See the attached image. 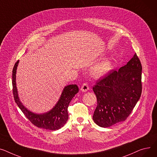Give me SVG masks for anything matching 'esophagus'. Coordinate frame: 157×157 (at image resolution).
Here are the masks:
<instances>
[{
    "label": "esophagus",
    "instance_id": "obj_1",
    "mask_svg": "<svg viewBox=\"0 0 157 157\" xmlns=\"http://www.w3.org/2000/svg\"><path fill=\"white\" fill-rule=\"evenodd\" d=\"M89 86H88V84H86V83H85V84H83L80 88V90L82 92H86L89 90Z\"/></svg>",
    "mask_w": 157,
    "mask_h": 157
}]
</instances>
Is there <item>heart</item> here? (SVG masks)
Masks as SVG:
<instances>
[{
    "instance_id": "1",
    "label": "heart",
    "mask_w": 157,
    "mask_h": 157,
    "mask_svg": "<svg viewBox=\"0 0 157 157\" xmlns=\"http://www.w3.org/2000/svg\"><path fill=\"white\" fill-rule=\"evenodd\" d=\"M113 61L111 58L104 59L97 63L92 68L91 75L95 78H100L106 75L113 68Z\"/></svg>"
}]
</instances>
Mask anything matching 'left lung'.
I'll use <instances>...</instances> for the list:
<instances>
[{"label": "left lung", "mask_w": 157, "mask_h": 157, "mask_svg": "<svg viewBox=\"0 0 157 157\" xmlns=\"http://www.w3.org/2000/svg\"><path fill=\"white\" fill-rule=\"evenodd\" d=\"M141 71L135 54L125 65L96 82L93 89L98 104L93 118L98 125L106 128L125 121L141 97Z\"/></svg>", "instance_id": "obj_1"}]
</instances>
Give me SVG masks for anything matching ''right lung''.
<instances>
[{"instance_id":"right-lung-1","label":"right lung","mask_w":157,"mask_h":157,"mask_svg":"<svg viewBox=\"0 0 157 157\" xmlns=\"http://www.w3.org/2000/svg\"><path fill=\"white\" fill-rule=\"evenodd\" d=\"M18 64H19V61L15 63L13 70L12 83L13 95L16 103L26 118L35 126L51 131L59 129L64 126L68 121V107L72 98L78 93V86L76 84H71L64 87L58 102L49 111L43 113L32 112L24 106L18 96L16 82V71Z\"/></svg>"}]
</instances>
